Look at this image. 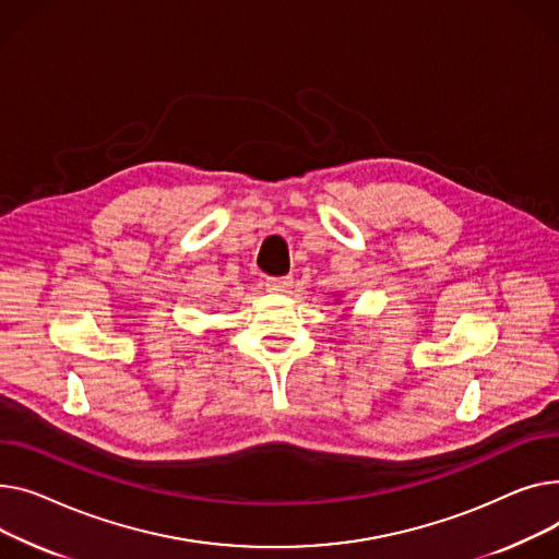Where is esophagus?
<instances>
[{"label":"esophagus","instance_id":"1","mask_svg":"<svg viewBox=\"0 0 559 559\" xmlns=\"http://www.w3.org/2000/svg\"><path fill=\"white\" fill-rule=\"evenodd\" d=\"M293 286V277H269L266 280V290L271 293H284Z\"/></svg>","mask_w":559,"mask_h":559}]
</instances>
